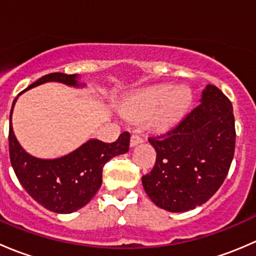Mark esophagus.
<instances>
[{"instance_id": "1", "label": "esophagus", "mask_w": 256, "mask_h": 256, "mask_svg": "<svg viewBox=\"0 0 256 256\" xmlns=\"http://www.w3.org/2000/svg\"><path fill=\"white\" fill-rule=\"evenodd\" d=\"M142 141L144 140L138 135H132L130 138V146L135 147V146H138V144H142Z\"/></svg>"}]
</instances>
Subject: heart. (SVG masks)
<instances>
[{
    "label": "heart",
    "mask_w": 256,
    "mask_h": 256,
    "mask_svg": "<svg viewBox=\"0 0 256 256\" xmlns=\"http://www.w3.org/2000/svg\"><path fill=\"white\" fill-rule=\"evenodd\" d=\"M192 102L193 92L188 86L154 85L128 98L121 106V112L135 120L146 118L150 130L167 132L184 118Z\"/></svg>",
    "instance_id": "heart-1"
}]
</instances>
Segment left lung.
Segmentation results:
<instances>
[{
    "label": "left lung",
    "instance_id": "obj_1",
    "mask_svg": "<svg viewBox=\"0 0 256 256\" xmlns=\"http://www.w3.org/2000/svg\"><path fill=\"white\" fill-rule=\"evenodd\" d=\"M200 104L170 132L151 138L156 164L142 186L157 207L172 213L206 203L228 174L236 148L233 106L214 85Z\"/></svg>",
    "mask_w": 256,
    "mask_h": 256
}]
</instances>
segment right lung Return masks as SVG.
Instances as JSON below:
<instances>
[{
  "mask_svg": "<svg viewBox=\"0 0 256 256\" xmlns=\"http://www.w3.org/2000/svg\"><path fill=\"white\" fill-rule=\"evenodd\" d=\"M53 82L76 89L86 86L85 82H80L79 74L52 73L30 84L24 92ZM18 96L14 100L10 114L8 136L10 158L18 180L28 194L48 210L59 214L79 210L99 190L105 164L118 154L128 152L130 134L122 132L112 144L89 138L78 148L64 156L40 158L28 154L18 142L14 132L12 112Z\"/></svg>",
  "mask_w": 256,
  "mask_h": 256,
  "instance_id": "1",
  "label": "right lung"
}]
</instances>
